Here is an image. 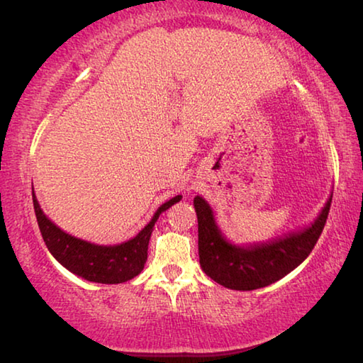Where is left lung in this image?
<instances>
[{"instance_id":"8db88e82","label":"left lung","mask_w":363,"mask_h":363,"mask_svg":"<svg viewBox=\"0 0 363 363\" xmlns=\"http://www.w3.org/2000/svg\"><path fill=\"white\" fill-rule=\"evenodd\" d=\"M331 199L325 201L317 218L301 229L267 242L237 245L218 225L213 208L196 195L194 206L199 219V255L203 272L216 284L230 290L250 291L284 279L296 269L320 237L327 223Z\"/></svg>"}]
</instances>
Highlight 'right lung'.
<instances>
[{
    "label": "right lung",
    "mask_w": 363,
    "mask_h": 363,
    "mask_svg": "<svg viewBox=\"0 0 363 363\" xmlns=\"http://www.w3.org/2000/svg\"><path fill=\"white\" fill-rule=\"evenodd\" d=\"M32 194L36 220H38L43 240H45L49 253L78 277L94 281V284L108 285L123 284L143 272L153 225L160 214L182 199V195H176L171 200L164 201L162 206H158V210L153 213L152 219L144 229L130 240L118 245H97L73 237L54 224L41 210L33 187Z\"/></svg>",
    "instance_id": "obj_1"
}]
</instances>
